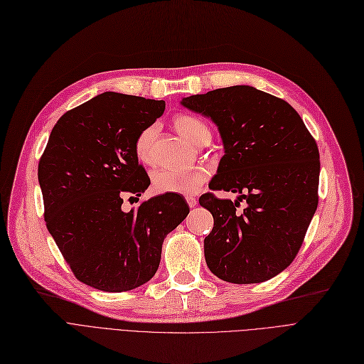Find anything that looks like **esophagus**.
I'll list each match as a JSON object with an SVG mask.
<instances>
[{
    "instance_id": "34e87169",
    "label": "esophagus",
    "mask_w": 364,
    "mask_h": 364,
    "mask_svg": "<svg viewBox=\"0 0 364 364\" xmlns=\"http://www.w3.org/2000/svg\"><path fill=\"white\" fill-rule=\"evenodd\" d=\"M186 202H188V205H190V208H194L197 205V198L193 197V196H188L186 197Z\"/></svg>"
}]
</instances>
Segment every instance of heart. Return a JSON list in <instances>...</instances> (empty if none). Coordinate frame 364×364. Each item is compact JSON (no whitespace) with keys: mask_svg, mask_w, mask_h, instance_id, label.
<instances>
[{"mask_svg":"<svg viewBox=\"0 0 364 364\" xmlns=\"http://www.w3.org/2000/svg\"><path fill=\"white\" fill-rule=\"evenodd\" d=\"M176 129L183 139L194 146H203L210 141V129L205 122L198 117L181 114L173 120ZM156 139V127L150 124L144 128L134 144V152L136 159L143 164L152 162V147ZM209 179V171L205 167H193L186 170L159 168L152 174V186L159 194H196L203 183Z\"/></svg>","mask_w":364,"mask_h":364,"instance_id":"b5f03b06","label":"heart"}]
</instances>
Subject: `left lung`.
<instances>
[{
  "label": "left lung",
  "instance_id": "8db88e82",
  "mask_svg": "<svg viewBox=\"0 0 364 364\" xmlns=\"http://www.w3.org/2000/svg\"><path fill=\"white\" fill-rule=\"evenodd\" d=\"M185 108L210 117L224 156L206 193L214 229L205 237V259L218 279L267 282L291 265L318 208L319 150L303 119L280 97L250 85H233L183 97ZM241 201L246 208L237 209Z\"/></svg>",
  "mask_w": 364,
  "mask_h": 364
}]
</instances>
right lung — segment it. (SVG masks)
<instances>
[{"instance_id": "1", "label": "right lung", "mask_w": 364, "mask_h": 364, "mask_svg": "<svg viewBox=\"0 0 364 364\" xmlns=\"http://www.w3.org/2000/svg\"><path fill=\"white\" fill-rule=\"evenodd\" d=\"M164 101L105 92L63 114L39 161L46 228L75 277L104 292L131 291L154 277L167 233L190 208L162 194L124 212L150 179L134 152Z\"/></svg>"}]
</instances>
